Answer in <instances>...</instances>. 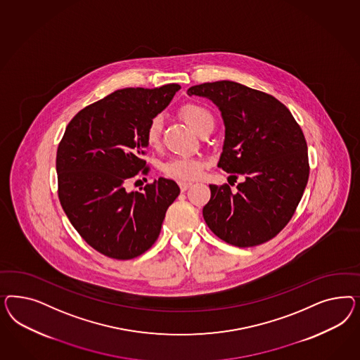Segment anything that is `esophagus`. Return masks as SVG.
Segmentation results:
<instances>
[{
	"label": "esophagus",
	"instance_id": "34e87169",
	"mask_svg": "<svg viewBox=\"0 0 360 360\" xmlns=\"http://www.w3.org/2000/svg\"><path fill=\"white\" fill-rule=\"evenodd\" d=\"M179 185V188H181V191H186L190 186L193 185V184H188V182H179L178 184Z\"/></svg>",
	"mask_w": 360,
	"mask_h": 360
}]
</instances>
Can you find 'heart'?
<instances>
[{"mask_svg":"<svg viewBox=\"0 0 360 360\" xmlns=\"http://www.w3.org/2000/svg\"><path fill=\"white\" fill-rule=\"evenodd\" d=\"M181 116L190 124L199 134L214 127V116L206 107L188 103L181 108ZM164 120L161 116H155L148 122L145 129V140L149 146L155 148L161 141ZM205 167L203 161L194 157H173L162 164L165 175L178 181H193L198 178Z\"/></svg>","mask_w":360,"mask_h":360,"instance_id":"1","label":"heart"}]
</instances>
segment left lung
Wrapping results in <instances>:
<instances>
[{
	"instance_id": "left-lung-1",
	"label": "left lung",
	"mask_w": 360,
	"mask_h": 360,
	"mask_svg": "<svg viewBox=\"0 0 360 360\" xmlns=\"http://www.w3.org/2000/svg\"><path fill=\"white\" fill-rule=\"evenodd\" d=\"M188 96L211 100L226 127L218 166L245 181L210 185L203 218L219 239L245 248L273 239L289 223L305 191L309 160L305 136L290 110L262 91L231 80L203 83Z\"/></svg>"
}]
</instances>
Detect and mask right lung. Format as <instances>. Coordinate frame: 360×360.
Segmentation results:
<instances>
[{
	"instance_id": "obj_1",
	"label": "right lung",
	"mask_w": 360,
	"mask_h": 360,
	"mask_svg": "<svg viewBox=\"0 0 360 360\" xmlns=\"http://www.w3.org/2000/svg\"><path fill=\"white\" fill-rule=\"evenodd\" d=\"M181 89L124 88L77 112L56 152L58 195L67 218L96 251L131 260L148 251L161 232L165 214L179 195L172 179L158 178L143 191L125 190L149 167L145 129Z\"/></svg>"
}]
</instances>
